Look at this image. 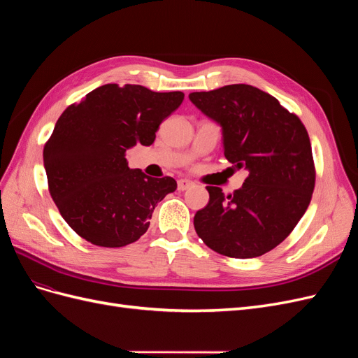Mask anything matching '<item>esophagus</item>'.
Here are the masks:
<instances>
[{"mask_svg":"<svg viewBox=\"0 0 358 358\" xmlns=\"http://www.w3.org/2000/svg\"><path fill=\"white\" fill-rule=\"evenodd\" d=\"M192 185H194V183H192L191 180H188V179H180V180H178V189H179V191H187V189H189Z\"/></svg>","mask_w":358,"mask_h":358,"instance_id":"1","label":"esophagus"}]
</instances>
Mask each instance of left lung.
<instances>
[{"label": "left lung", "mask_w": 358, "mask_h": 358, "mask_svg": "<svg viewBox=\"0 0 358 358\" xmlns=\"http://www.w3.org/2000/svg\"><path fill=\"white\" fill-rule=\"evenodd\" d=\"M189 100L222 127L225 158L249 173L242 188L229 196L206 187L209 203L194 216V229L225 257L272 251L294 230L315 188L305 125L275 96L245 83L192 92Z\"/></svg>", "instance_id": "left-lung-1"}]
</instances>
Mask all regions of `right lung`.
I'll return each instance as SVG.
<instances>
[{"instance_id":"right-lung-1","label":"right lung","mask_w":358,"mask_h":358,"mask_svg":"<svg viewBox=\"0 0 358 358\" xmlns=\"http://www.w3.org/2000/svg\"><path fill=\"white\" fill-rule=\"evenodd\" d=\"M183 92H154L140 85L107 83L70 104L43 149L52 200L82 239L121 248L143 236L158 201L176 180L131 170L127 149L154 143L161 122Z\"/></svg>"}]
</instances>
